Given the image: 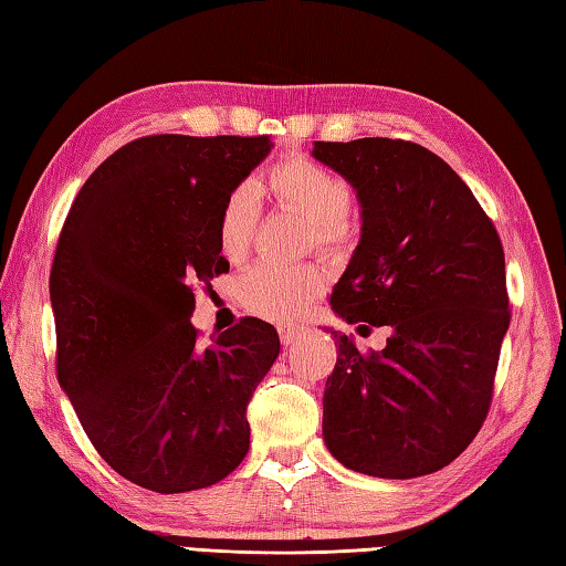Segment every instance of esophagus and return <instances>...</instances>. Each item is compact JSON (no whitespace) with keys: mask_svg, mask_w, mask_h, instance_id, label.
Returning <instances> with one entry per match:
<instances>
[{"mask_svg":"<svg viewBox=\"0 0 566 566\" xmlns=\"http://www.w3.org/2000/svg\"><path fill=\"white\" fill-rule=\"evenodd\" d=\"M298 334H302V328L296 326H280V338L284 346H292V343L298 338Z\"/></svg>","mask_w":566,"mask_h":566,"instance_id":"1","label":"esophagus"}]
</instances>
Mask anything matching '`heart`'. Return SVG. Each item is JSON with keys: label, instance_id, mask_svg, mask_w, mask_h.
<instances>
[{"label": "heart", "instance_id": "obj_1", "mask_svg": "<svg viewBox=\"0 0 566 566\" xmlns=\"http://www.w3.org/2000/svg\"><path fill=\"white\" fill-rule=\"evenodd\" d=\"M268 188L276 206L298 213L312 226V242L328 254L346 252L356 240L348 216L353 188L346 176L304 154H290L270 166ZM258 193L240 184L226 196L218 218V245L230 262L250 252L258 228ZM326 290V274L318 264H254L240 276V302L248 312L270 321H294L306 314Z\"/></svg>", "mask_w": 566, "mask_h": 566}]
</instances>
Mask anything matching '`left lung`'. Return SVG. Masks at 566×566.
<instances>
[{
    "mask_svg": "<svg viewBox=\"0 0 566 566\" xmlns=\"http://www.w3.org/2000/svg\"><path fill=\"white\" fill-rule=\"evenodd\" d=\"M363 206L360 245L331 294L358 331L387 326L360 353L334 331L324 441L378 479L434 473L479 434L511 324L505 254L493 220L451 166L422 144L387 137L314 142Z\"/></svg>",
    "mask_w": 566,
    "mask_h": 566,
    "instance_id": "obj_1",
    "label": "left lung"
}]
</instances>
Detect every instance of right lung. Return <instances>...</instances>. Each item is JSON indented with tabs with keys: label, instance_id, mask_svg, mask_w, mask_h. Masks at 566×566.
<instances>
[{
	"label": "right lung",
	"instance_id": "1",
	"mask_svg": "<svg viewBox=\"0 0 566 566\" xmlns=\"http://www.w3.org/2000/svg\"><path fill=\"white\" fill-rule=\"evenodd\" d=\"M272 149L260 137L151 135L97 166L51 264L55 375L95 451L154 493L208 489L250 449L248 405L280 336L245 316L210 346L196 284L230 270L226 196Z\"/></svg>",
	"mask_w": 566,
	"mask_h": 566
}]
</instances>
